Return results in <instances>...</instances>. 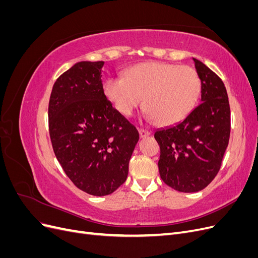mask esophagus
I'll return each mask as SVG.
<instances>
[{
  "mask_svg": "<svg viewBox=\"0 0 258 258\" xmlns=\"http://www.w3.org/2000/svg\"><path fill=\"white\" fill-rule=\"evenodd\" d=\"M139 135H140V138H141V139H144V138H146V137L150 136V132L146 131V130H144V129H139Z\"/></svg>",
  "mask_w": 258,
  "mask_h": 258,
  "instance_id": "obj_1",
  "label": "esophagus"
}]
</instances>
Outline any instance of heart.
<instances>
[{"mask_svg": "<svg viewBox=\"0 0 258 258\" xmlns=\"http://www.w3.org/2000/svg\"><path fill=\"white\" fill-rule=\"evenodd\" d=\"M200 90L199 75L192 68L162 62L135 66L124 79L110 77L103 86L117 112L131 116L143 102L146 118L156 119L159 126H171L188 116Z\"/></svg>", "mask_w": 258, "mask_h": 258, "instance_id": "heart-1", "label": "heart"}]
</instances>
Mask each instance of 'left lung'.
Instances as JSON below:
<instances>
[{
  "label": "left lung",
  "mask_w": 258,
  "mask_h": 258,
  "mask_svg": "<svg viewBox=\"0 0 258 258\" xmlns=\"http://www.w3.org/2000/svg\"><path fill=\"white\" fill-rule=\"evenodd\" d=\"M201 82L200 104L172 126L156 130L160 146L159 174L182 192H196L217 174L230 135V107L222 80L192 58Z\"/></svg>",
  "instance_id": "1"
}]
</instances>
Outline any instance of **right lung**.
Here are the masks:
<instances>
[{
	"mask_svg": "<svg viewBox=\"0 0 258 258\" xmlns=\"http://www.w3.org/2000/svg\"><path fill=\"white\" fill-rule=\"evenodd\" d=\"M103 61H80L58 77L48 106L54 155L83 191L105 196L126 181L138 130L104 95Z\"/></svg>",
	"mask_w": 258,
	"mask_h": 258,
	"instance_id": "obj_1",
	"label": "right lung"
}]
</instances>
